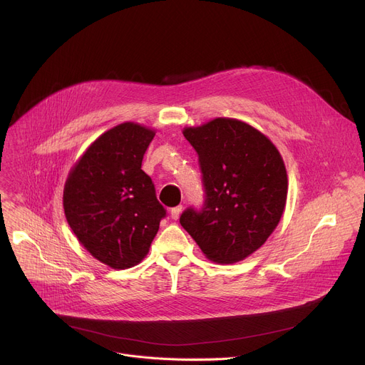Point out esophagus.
Segmentation results:
<instances>
[{
	"mask_svg": "<svg viewBox=\"0 0 365 365\" xmlns=\"http://www.w3.org/2000/svg\"><path fill=\"white\" fill-rule=\"evenodd\" d=\"M182 211H183V206H182V205H179V206H175V207H172V211H170V217H172L173 220H179V217H180Z\"/></svg>",
	"mask_w": 365,
	"mask_h": 365,
	"instance_id": "1",
	"label": "esophagus"
}]
</instances>
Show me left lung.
Returning a JSON list of instances; mask_svg holds the SVG:
<instances>
[{"instance_id":"left-lung-1","label":"left lung","mask_w":365,"mask_h":365,"mask_svg":"<svg viewBox=\"0 0 365 365\" xmlns=\"http://www.w3.org/2000/svg\"><path fill=\"white\" fill-rule=\"evenodd\" d=\"M199 155L205 205L189 207L180 225L207 259L232 264L273 234L287 199V173L277 147L235 118L183 128Z\"/></svg>"}]
</instances>
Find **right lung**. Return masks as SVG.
<instances>
[{
  "label": "right lung",
  "mask_w": 365,
  "mask_h": 365,
  "mask_svg": "<svg viewBox=\"0 0 365 365\" xmlns=\"http://www.w3.org/2000/svg\"><path fill=\"white\" fill-rule=\"evenodd\" d=\"M154 134L135 123L115 125L86 148L65 183L69 227L92 257L115 270L141 263L166 217L141 170Z\"/></svg>",
  "instance_id": "add662e5"
}]
</instances>
